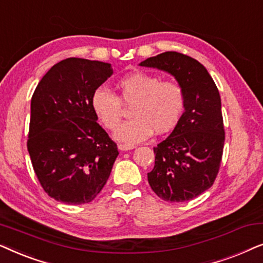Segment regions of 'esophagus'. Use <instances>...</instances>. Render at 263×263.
<instances>
[{
    "label": "esophagus",
    "instance_id": "esophagus-1",
    "mask_svg": "<svg viewBox=\"0 0 263 263\" xmlns=\"http://www.w3.org/2000/svg\"><path fill=\"white\" fill-rule=\"evenodd\" d=\"M134 148H135V146H133V145H118V149L122 151V152H125V151H130Z\"/></svg>",
    "mask_w": 263,
    "mask_h": 263
}]
</instances>
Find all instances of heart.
Instances as JSON below:
<instances>
[{
    "instance_id": "obj_1",
    "label": "heart",
    "mask_w": 263,
    "mask_h": 263,
    "mask_svg": "<svg viewBox=\"0 0 263 263\" xmlns=\"http://www.w3.org/2000/svg\"><path fill=\"white\" fill-rule=\"evenodd\" d=\"M121 99L134 103V117L115 132L117 141L135 145L149 138L153 130L164 134L174 129L184 111V93L181 86L161 81L156 75L135 71L117 82ZM121 99L106 87L97 88L92 95V107L102 123L115 130L123 116Z\"/></svg>"
}]
</instances>
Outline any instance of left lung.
I'll return each instance as SVG.
<instances>
[{
  "label": "left lung",
  "mask_w": 263,
  "mask_h": 263,
  "mask_svg": "<svg viewBox=\"0 0 263 263\" xmlns=\"http://www.w3.org/2000/svg\"><path fill=\"white\" fill-rule=\"evenodd\" d=\"M172 75L184 93V111L174 130L154 147L156 161L147 174L160 199L183 202L213 184L220 166L225 133L220 95L199 61L176 51L149 57L139 64Z\"/></svg>",
  "instance_id": "obj_1"
}]
</instances>
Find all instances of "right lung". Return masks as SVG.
Segmentation results:
<instances>
[{
    "label": "right lung",
    "instance_id": "obj_1",
    "mask_svg": "<svg viewBox=\"0 0 263 263\" xmlns=\"http://www.w3.org/2000/svg\"><path fill=\"white\" fill-rule=\"evenodd\" d=\"M112 74L110 63L70 57L50 68L32 96L27 149L56 201L91 202L110 177L118 151L97 122L92 95Z\"/></svg>",
    "mask_w": 263,
    "mask_h": 263
}]
</instances>
